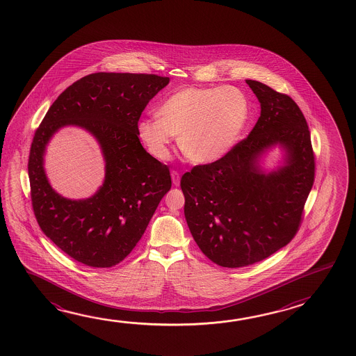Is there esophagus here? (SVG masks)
I'll list each match as a JSON object with an SVG mask.
<instances>
[{
	"label": "esophagus",
	"mask_w": 356,
	"mask_h": 356,
	"mask_svg": "<svg viewBox=\"0 0 356 356\" xmlns=\"http://www.w3.org/2000/svg\"><path fill=\"white\" fill-rule=\"evenodd\" d=\"M171 179H172V184H174L175 186L180 185V174H179L177 171H175V170L171 171Z\"/></svg>",
	"instance_id": "obj_1"
}]
</instances>
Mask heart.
Segmentation results:
<instances>
[{
  "label": "heart",
  "instance_id": "heart-1",
  "mask_svg": "<svg viewBox=\"0 0 356 356\" xmlns=\"http://www.w3.org/2000/svg\"><path fill=\"white\" fill-rule=\"evenodd\" d=\"M158 115L138 124L141 143L154 158H169L170 144L179 135V146L187 159L209 163L237 145L250 120V104L238 88L188 87L163 100Z\"/></svg>",
  "mask_w": 356,
  "mask_h": 356
}]
</instances>
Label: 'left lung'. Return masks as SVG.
I'll return each instance as SVG.
<instances>
[{
	"label": "left lung",
	"mask_w": 356,
	"mask_h": 356,
	"mask_svg": "<svg viewBox=\"0 0 356 356\" xmlns=\"http://www.w3.org/2000/svg\"><path fill=\"white\" fill-rule=\"evenodd\" d=\"M245 83L261 103L254 128L226 156L181 177L195 242L209 259L227 268L261 262L288 245L314 184L310 131L297 103L263 83ZM277 145L285 161L266 173L260 159Z\"/></svg>",
	"instance_id": "obj_1"
}]
</instances>
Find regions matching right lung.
I'll use <instances>...</instances> for the list:
<instances>
[{"instance_id":"right-lung-1","label":"right lung","mask_w":356,"mask_h":356,"mask_svg":"<svg viewBox=\"0 0 356 356\" xmlns=\"http://www.w3.org/2000/svg\"><path fill=\"white\" fill-rule=\"evenodd\" d=\"M169 81L104 72L83 76L59 95L35 130L29 159L33 212L43 234L78 262L94 268L122 262L171 188L169 168L146 152L138 134L141 113ZM70 124L93 134L105 158L104 185L83 200L56 193L42 166L52 135Z\"/></svg>"}]
</instances>
